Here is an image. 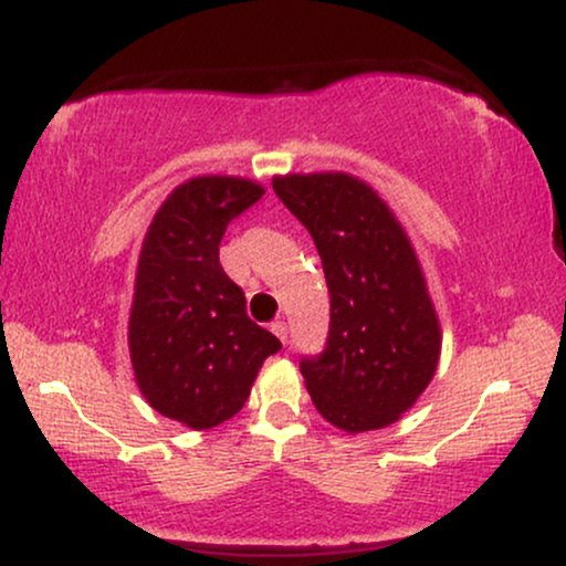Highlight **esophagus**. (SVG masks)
<instances>
[{
  "label": "esophagus",
  "mask_w": 566,
  "mask_h": 566,
  "mask_svg": "<svg viewBox=\"0 0 566 566\" xmlns=\"http://www.w3.org/2000/svg\"><path fill=\"white\" fill-rule=\"evenodd\" d=\"M271 333H274V335H276L279 340H282V343H287V324H284L282 319L271 324Z\"/></svg>",
  "instance_id": "esophagus-1"
}]
</instances>
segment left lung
Masks as SVG:
<instances>
[{
  "mask_svg": "<svg viewBox=\"0 0 566 566\" xmlns=\"http://www.w3.org/2000/svg\"><path fill=\"white\" fill-rule=\"evenodd\" d=\"M308 229L329 290L324 350L301 373L324 420L348 433L399 420L431 382L441 333L405 229L365 180L346 172L274 178Z\"/></svg>",
  "mask_w": 566,
  "mask_h": 566,
  "instance_id": "obj_1",
  "label": "left lung"
}]
</instances>
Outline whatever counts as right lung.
Here are the masks:
<instances>
[{
  "label": "right lung",
  "instance_id": "add662e5",
  "mask_svg": "<svg viewBox=\"0 0 566 566\" xmlns=\"http://www.w3.org/2000/svg\"><path fill=\"white\" fill-rule=\"evenodd\" d=\"M263 186L229 175L180 184L143 239L129 311V359L146 401L188 428L220 426L244 407L258 369L282 348L247 316L220 265V239Z\"/></svg>",
  "mask_w": 566,
  "mask_h": 566
}]
</instances>
